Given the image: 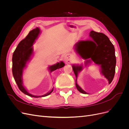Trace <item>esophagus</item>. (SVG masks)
I'll use <instances>...</instances> for the list:
<instances>
[{"label": "esophagus", "instance_id": "esophagus-1", "mask_svg": "<svg viewBox=\"0 0 129 129\" xmlns=\"http://www.w3.org/2000/svg\"><path fill=\"white\" fill-rule=\"evenodd\" d=\"M64 61H65V62H68V61L69 60V58H68V56H65L64 57Z\"/></svg>", "mask_w": 129, "mask_h": 129}]
</instances>
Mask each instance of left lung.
I'll list each match as a JSON object with an SVG mask.
<instances>
[{
    "mask_svg": "<svg viewBox=\"0 0 129 129\" xmlns=\"http://www.w3.org/2000/svg\"><path fill=\"white\" fill-rule=\"evenodd\" d=\"M89 36L92 40L78 42L75 49L84 59L90 58L96 64L101 65V73L110 84L115 76L116 63L114 46L108 37L102 33L91 30ZM87 61L90 62L89 60ZM72 67L77 79L78 73L81 71L82 67L81 66L74 65ZM75 85L80 92L87 94L88 93L77 84L76 81Z\"/></svg>",
    "mask_w": 129,
    "mask_h": 129,
    "instance_id": "1",
    "label": "left lung"
}]
</instances>
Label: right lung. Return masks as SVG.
<instances>
[{"label":"right lung","instance_id":"right-lung-1","mask_svg":"<svg viewBox=\"0 0 129 129\" xmlns=\"http://www.w3.org/2000/svg\"><path fill=\"white\" fill-rule=\"evenodd\" d=\"M40 30L39 28H36L30 31L28 34L24 39L22 40L17 47L14 50L12 56V73L14 80L20 90L25 94L33 97H45L49 95L53 91V88L50 92L42 96H34L29 93L22 85V72L26 64L29 60L33 53L32 46L35 40L38 38ZM64 63L63 62H60L55 64L49 66L50 72L55 71L64 67Z\"/></svg>","mask_w":129,"mask_h":129}]
</instances>
